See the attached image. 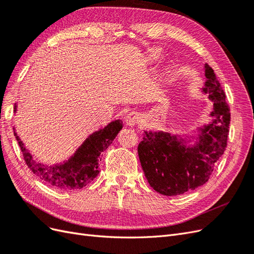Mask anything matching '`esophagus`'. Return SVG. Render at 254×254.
Returning <instances> with one entry per match:
<instances>
[{"label": "esophagus", "instance_id": "esophagus-1", "mask_svg": "<svg viewBox=\"0 0 254 254\" xmlns=\"http://www.w3.org/2000/svg\"><path fill=\"white\" fill-rule=\"evenodd\" d=\"M141 114L139 113V112H135V111H133V112H130V113H128L127 115H126V120H125V122H126V124L128 125V126H135V125H137L139 124V123L141 122Z\"/></svg>", "mask_w": 254, "mask_h": 254}]
</instances>
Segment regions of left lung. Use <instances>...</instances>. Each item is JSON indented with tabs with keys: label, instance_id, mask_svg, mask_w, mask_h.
<instances>
[{
	"label": "left lung",
	"instance_id": "1",
	"mask_svg": "<svg viewBox=\"0 0 254 254\" xmlns=\"http://www.w3.org/2000/svg\"><path fill=\"white\" fill-rule=\"evenodd\" d=\"M200 88L213 103L211 120L190 133L145 130L137 146L139 159L149 186L165 196H177L203 186L224 155L230 124L226 95L212 67L204 64Z\"/></svg>",
	"mask_w": 254,
	"mask_h": 254
}]
</instances>
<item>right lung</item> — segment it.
Returning <instances> with one entry per match:
<instances>
[{
	"label": "right lung",
	"instance_id": "obj_1",
	"mask_svg": "<svg viewBox=\"0 0 254 254\" xmlns=\"http://www.w3.org/2000/svg\"><path fill=\"white\" fill-rule=\"evenodd\" d=\"M17 108L18 105L16 104L14 113H17ZM122 128V120L110 122L107 126L90 133L66 160L52 165L35 160L14 127L13 133L30 171L54 188L63 190H75L86 187L98 175V162L102 153L108 148Z\"/></svg>",
	"mask_w": 254,
	"mask_h": 254
}]
</instances>
